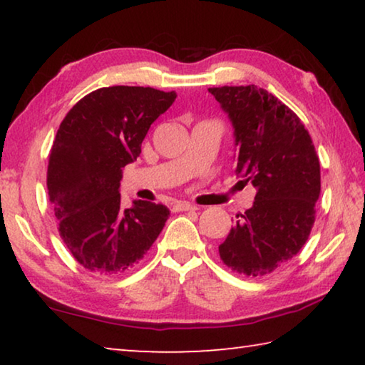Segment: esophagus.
Listing matches in <instances>:
<instances>
[{
    "mask_svg": "<svg viewBox=\"0 0 365 365\" xmlns=\"http://www.w3.org/2000/svg\"><path fill=\"white\" fill-rule=\"evenodd\" d=\"M196 209V206L195 205H191V202H187V201H178V202H175V206H174V211H195Z\"/></svg>",
    "mask_w": 365,
    "mask_h": 365,
    "instance_id": "esophagus-1",
    "label": "esophagus"
}]
</instances>
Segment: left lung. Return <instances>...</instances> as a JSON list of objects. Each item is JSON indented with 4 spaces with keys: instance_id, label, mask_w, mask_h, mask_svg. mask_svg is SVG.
Wrapping results in <instances>:
<instances>
[{
    "instance_id": "8db88e82",
    "label": "left lung",
    "mask_w": 365,
    "mask_h": 365,
    "mask_svg": "<svg viewBox=\"0 0 365 365\" xmlns=\"http://www.w3.org/2000/svg\"><path fill=\"white\" fill-rule=\"evenodd\" d=\"M209 93L233 125L235 172L257 190L255 205L237 215L219 255L238 274L267 275L298 255L316 220V148L299 117L267 90L219 86Z\"/></svg>"
}]
</instances>
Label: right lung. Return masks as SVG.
<instances>
[{
  "mask_svg": "<svg viewBox=\"0 0 365 365\" xmlns=\"http://www.w3.org/2000/svg\"><path fill=\"white\" fill-rule=\"evenodd\" d=\"M175 91L108 86L73 106L54 140L48 195L67 250L86 270L117 275L133 267L156 242L170 211L135 200L120 206L122 168L137 160L151 123L175 101Z\"/></svg>",
  "mask_w": 365,
  "mask_h": 365,
  "instance_id": "add662e5",
  "label": "right lung"
}]
</instances>
